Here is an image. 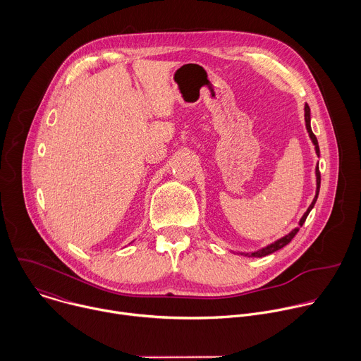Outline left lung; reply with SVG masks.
I'll return each mask as SVG.
<instances>
[{
    "instance_id": "left-lung-1",
    "label": "left lung",
    "mask_w": 361,
    "mask_h": 361,
    "mask_svg": "<svg viewBox=\"0 0 361 361\" xmlns=\"http://www.w3.org/2000/svg\"><path fill=\"white\" fill-rule=\"evenodd\" d=\"M305 122H306V130H307V133H309V137H310L312 143L314 145L316 154H317V156H320V150H319L317 139H316V136L313 135L312 128H310V107L307 106V103L305 104ZM314 171H316V195H314V198H313L312 204L309 205V208L306 209V212L303 214V216L300 218V221H299V226H302V225L305 224V221H306V218H307L309 212L312 211V208L314 207L316 200H317V195H319V190H320V171H319V164L316 166V170H314ZM299 226H296L295 229H292L288 235H285V236L279 238L278 241H275V243H272V244H269V245H267V247H264V248H261V250H258V251H255V252H239V254H241V255H245V257H250V258H262V257L271 255V254H274V252L279 251L281 248H283L285 245H288V244L292 241L293 236H295V235L298 233V231H299Z\"/></svg>"
}]
</instances>
